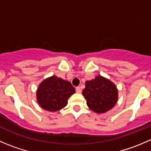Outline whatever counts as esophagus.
Instances as JSON below:
<instances>
[{
  "mask_svg": "<svg viewBox=\"0 0 151 151\" xmlns=\"http://www.w3.org/2000/svg\"><path fill=\"white\" fill-rule=\"evenodd\" d=\"M76 92L78 93H80L82 92V91H81V89H80V87H77V88H76Z\"/></svg>",
  "mask_w": 151,
  "mask_h": 151,
  "instance_id": "obj_1",
  "label": "esophagus"
}]
</instances>
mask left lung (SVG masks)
I'll return each instance as SVG.
<instances>
[{"label": "left lung", "mask_w": 151, "mask_h": 151, "mask_svg": "<svg viewBox=\"0 0 151 151\" xmlns=\"http://www.w3.org/2000/svg\"><path fill=\"white\" fill-rule=\"evenodd\" d=\"M83 95L88 107L96 113H104L114 107L118 101L116 86L108 79L96 76L93 80L85 82Z\"/></svg>", "instance_id": "1"}]
</instances>
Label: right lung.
I'll return each mask as SVG.
<instances>
[{"label": "right lung", "instance_id": "right-lung-1", "mask_svg": "<svg viewBox=\"0 0 151 151\" xmlns=\"http://www.w3.org/2000/svg\"><path fill=\"white\" fill-rule=\"evenodd\" d=\"M74 93L75 89L69 82L52 76L40 83L36 98L41 107L50 112H56L66 106L68 98Z\"/></svg>", "mask_w": 151, "mask_h": 151}]
</instances>
